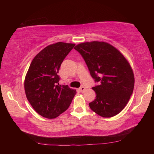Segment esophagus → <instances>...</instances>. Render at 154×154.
<instances>
[{
  "label": "esophagus",
  "mask_w": 154,
  "mask_h": 154,
  "mask_svg": "<svg viewBox=\"0 0 154 154\" xmlns=\"http://www.w3.org/2000/svg\"><path fill=\"white\" fill-rule=\"evenodd\" d=\"M85 87H80L79 88V90L81 91V93H83V92H85Z\"/></svg>",
  "instance_id": "esophagus-1"
}]
</instances>
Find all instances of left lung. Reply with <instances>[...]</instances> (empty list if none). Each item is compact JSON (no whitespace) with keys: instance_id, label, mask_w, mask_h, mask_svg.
<instances>
[{"instance_id":"left-lung-1","label":"left lung","mask_w":154,"mask_h":154,"mask_svg":"<svg viewBox=\"0 0 154 154\" xmlns=\"http://www.w3.org/2000/svg\"><path fill=\"white\" fill-rule=\"evenodd\" d=\"M84 59L94 82L96 99L91 109L109 118L120 112L128 102L134 86L130 64L120 52L106 42H85L74 48Z\"/></svg>"}]
</instances>
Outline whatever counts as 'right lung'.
Returning <instances> with one entry per match:
<instances>
[{
	"label": "right lung",
	"instance_id": "1",
	"mask_svg": "<svg viewBox=\"0 0 154 154\" xmlns=\"http://www.w3.org/2000/svg\"><path fill=\"white\" fill-rule=\"evenodd\" d=\"M75 46L57 42L45 48L32 60L25 78L27 99L41 116L54 119L66 110L76 91L60 85L57 73L62 62Z\"/></svg>",
	"mask_w": 154,
	"mask_h": 154
}]
</instances>
